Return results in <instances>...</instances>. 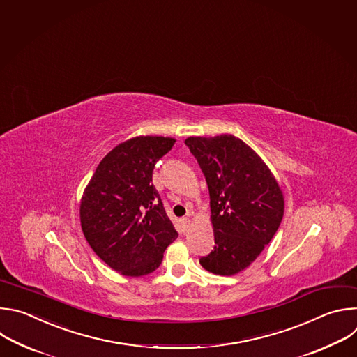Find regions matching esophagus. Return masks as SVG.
Masks as SVG:
<instances>
[{"mask_svg":"<svg viewBox=\"0 0 357 357\" xmlns=\"http://www.w3.org/2000/svg\"><path fill=\"white\" fill-rule=\"evenodd\" d=\"M181 225H183V228H184V231H187V229H188V227H190V215H188V217H185V218H183V220H181Z\"/></svg>","mask_w":357,"mask_h":357,"instance_id":"obj_1","label":"esophagus"}]
</instances>
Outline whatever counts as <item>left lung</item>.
<instances>
[{"label": "left lung", "instance_id": "obj_1", "mask_svg": "<svg viewBox=\"0 0 357 357\" xmlns=\"http://www.w3.org/2000/svg\"><path fill=\"white\" fill-rule=\"evenodd\" d=\"M185 145L208 184L215 239L199 264L213 274L234 275L249 267L277 232L282 191L260 156L234 135L191 136Z\"/></svg>", "mask_w": 357, "mask_h": 357}]
</instances>
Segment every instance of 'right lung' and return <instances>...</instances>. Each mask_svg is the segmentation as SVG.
I'll use <instances>...</instances> for the list:
<instances>
[{"label":"right lung","instance_id":"right-lung-1","mask_svg":"<svg viewBox=\"0 0 357 357\" xmlns=\"http://www.w3.org/2000/svg\"><path fill=\"white\" fill-rule=\"evenodd\" d=\"M165 136H136L114 148L96 169L80 204L83 234L115 271H155L178 236L152 184L156 162L174 145Z\"/></svg>","mask_w":357,"mask_h":357}]
</instances>
